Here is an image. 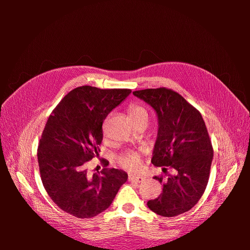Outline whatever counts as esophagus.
<instances>
[{"label":"esophagus","instance_id":"obj_1","mask_svg":"<svg viewBox=\"0 0 250 250\" xmlns=\"http://www.w3.org/2000/svg\"><path fill=\"white\" fill-rule=\"evenodd\" d=\"M128 179L130 181H135V183H142L144 180V177L142 175H132V174H129Z\"/></svg>","mask_w":250,"mask_h":250}]
</instances>
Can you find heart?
I'll return each mask as SVG.
<instances>
[{
  "label": "heart",
  "mask_w": 250,
  "mask_h": 250,
  "mask_svg": "<svg viewBox=\"0 0 250 250\" xmlns=\"http://www.w3.org/2000/svg\"><path fill=\"white\" fill-rule=\"evenodd\" d=\"M130 116L133 121H138L142 118H148V111L142 105H132L129 108ZM118 163L127 170H137L141 166V153L130 151V152L123 153L118 157Z\"/></svg>",
  "instance_id": "b5f03b06"
}]
</instances>
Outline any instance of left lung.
<instances>
[{
	"label": "left lung",
	"instance_id": "1",
	"mask_svg": "<svg viewBox=\"0 0 250 250\" xmlns=\"http://www.w3.org/2000/svg\"><path fill=\"white\" fill-rule=\"evenodd\" d=\"M133 95L156 111L158 132L151 163L172 169L163 181V193L147 202L163 217H175L190 210L199 201L208 183L214 150L199 110L173 89L166 87L135 90Z\"/></svg>",
	"mask_w": 250,
	"mask_h": 250
}]
</instances>
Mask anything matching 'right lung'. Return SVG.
I'll list each match as a JSON object with an SVG mask.
<instances>
[{
  "instance_id": "right-lung-1",
  "label": "right lung",
  "mask_w": 250,
  "mask_h": 250,
  "mask_svg": "<svg viewBox=\"0 0 250 250\" xmlns=\"http://www.w3.org/2000/svg\"><path fill=\"white\" fill-rule=\"evenodd\" d=\"M131 93L128 88H74L51 112L37 149L41 178L59 208L77 218H93L109 208L128 178L103 168L89 174L87 163L99 156L102 124Z\"/></svg>"
}]
</instances>
